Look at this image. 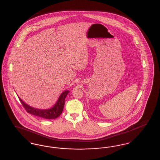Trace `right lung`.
<instances>
[{
  "instance_id": "obj_1",
  "label": "right lung",
  "mask_w": 160,
  "mask_h": 160,
  "mask_svg": "<svg viewBox=\"0 0 160 160\" xmlns=\"http://www.w3.org/2000/svg\"><path fill=\"white\" fill-rule=\"evenodd\" d=\"M68 92L69 91L68 90H66L65 92H64L61 94L59 99L57 102L56 104L54 105V106L50 109H47V110H41V109L33 108L29 106L27 104L25 103L19 98V99L21 101L22 106H23L25 109L29 113H31L35 116L42 118L44 119H55L58 118L62 112L65 103V99Z\"/></svg>"
}]
</instances>
